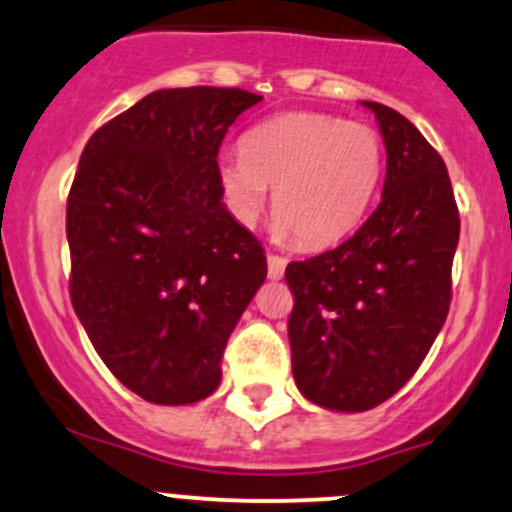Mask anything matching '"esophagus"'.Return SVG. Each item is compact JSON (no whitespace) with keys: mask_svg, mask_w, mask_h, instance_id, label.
Here are the masks:
<instances>
[{"mask_svg":"<svg viewBox=\"0 0 512 512\" xmlns=\"http://www.w3.org/2000/svg\"><path fill=\"white\" fill-rule=\"evenodd\" d=\"M285 258L276 256V254H268V278L271 280H280L285 273Z\"/></svg>","mask_w":512,"mask_h":512,"instance_id":"obj_1","label":"esophagus"}]
</instances>
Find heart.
Returning a JSON list of instances; mask_svg holds the SVG:
<instances>
[{
	"label": "heart",
	"mask_w": 512,
	"mask_h": 512,
	"mask_svg": "<svg viewBox=\"0 0 512 512\" xmlns=\"http://www.w3.org/2000/svg\"><path fill=\"white\" fill-rule=\"evenodd\" d=\"M386 153L376 129L324 112H285L251 126L241 153H224L217 180L229 210L251 227L273 192V234L327 249L366 217Z\"/></svg>",
	"instance_id": "b5f03b06"
}]
</instances>
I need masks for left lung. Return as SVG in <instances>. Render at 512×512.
I'll list each match as a JSON object with an SVG mask.
<instances>
[{"label":"left lung","mask_w":512,"mask_h":512,"mask_svg":"<svg viewBox=\"0 0 512 512\" xmlns=\"http://www.w3.org/2000/svg\"><path fill=\"white\" fill-rule=\"evenodd\" d=\"M386 144L381 205L337 249L293 261V378L337 412L381 405L422 364L452 302L459 210L442 156L403 114L364 102Z\"/></svg>","instance_id":"obj_1"}]
</instances>
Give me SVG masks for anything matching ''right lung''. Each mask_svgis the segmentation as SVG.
Returning a JSON list of instances; mask_svg holds the SVG:
<instances>
[{"label": "right lung", "instance_id": "right-lung-1", "mask_svg": "<svg viewBox=\"0 0 512 512\" xmlns=\"http://www.w3.org/2000/svg\"><path fill=\"white\" fill-rule=\"evenodd\" d=\"M263 97L156 90L87 141L68 195L70 300L109 371L156 405L222 381V354L266 280L261 241L227 212L217 153Z\"/></svg>", "mask_w": 512, "mask_h": 512}]
</instances>
